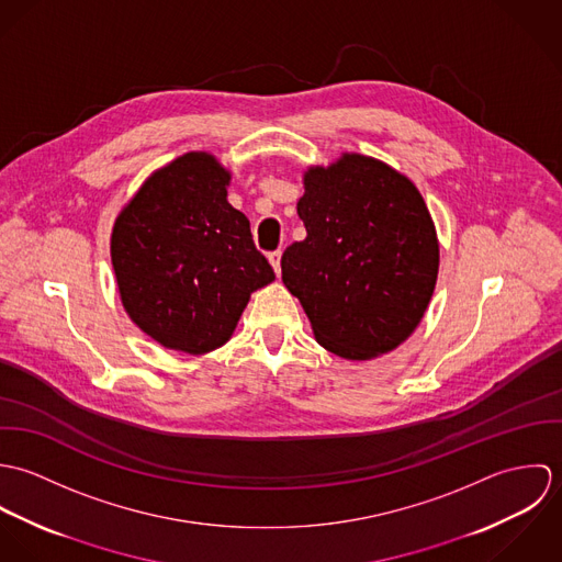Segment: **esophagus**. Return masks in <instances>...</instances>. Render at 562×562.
Masks as SVG:
<instances>
[{
	"mask_svg": "<svg viewBox=\"0 0 562 562\" xmlns=\"http://www.w3.org/2000/svg\"><path fill=\"white\" fill-rule=\"evenodd\" d=\"M268 261L272 263V268H274V272L279 274L281 272V250H272L270 255H268Z\"/></svg>",
	"mask_w": 562,
	"mask_h": 562,
	"instance_id": "obj_1",
	"label": "esophagus"
}]
</instances>
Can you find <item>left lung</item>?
<instances>
[{"instance_id": "left-lung-1", "label": "left lung", "mask_w": 562, "mask_h": 562, "mask_svg": "<svg viewBox=\"0 0 562 562\" xmlns=\"http://www.w3.org/2000/svg\"><path fill=\"white\" fill-rule=\"evenodd\" d=\"M307 238L281 257L316 341L348 361L396 350L424 318L439 274V240L415 183L390 164L341 154L303 172Z\"/></svg>"}]
</instances>
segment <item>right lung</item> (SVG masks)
<instances>
[{
	"label": "right lung",
	"instance_id": "1",
	"mask_svg": "<svg viewBox=\"0 0 562 562\" xmlns=\"http://www.w3.org/2000/svg\"><path fill=\"white\" fill-rule=\"evenodd\" d=\"M232 172L207 151L154 170L119 212L110 257L123 310L168 350L227 344L250 294L274 281L250 223L227 201Z\"/></svg>",
	"mask_w": 562,
	"mask_h": 562
}]
</instances>
